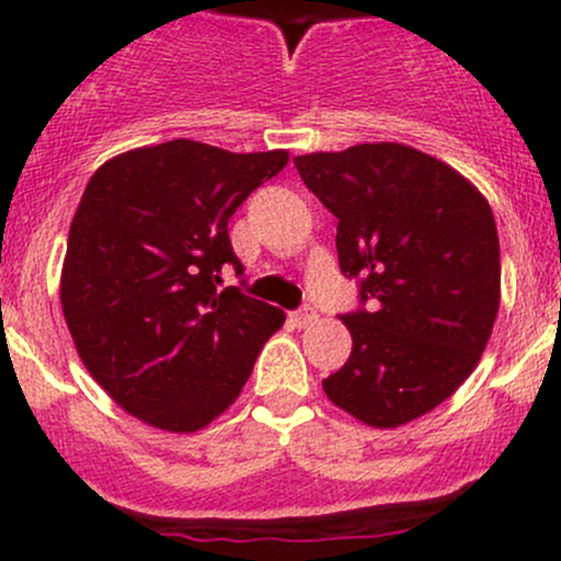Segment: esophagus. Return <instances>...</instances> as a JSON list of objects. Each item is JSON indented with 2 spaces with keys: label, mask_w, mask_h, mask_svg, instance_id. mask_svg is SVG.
Returning <instances> with one entry per match:
<instances>
[{
  "label": "esophagus",
  "mask_w": 561,
  "mask_h": 561,
  "mask_svg": "<svg viewBox=\"0 0 561 561\" xmlns=\"http://www.w3.org/2000/svg\"><path fill=\"white\" fill-rule=\"evenodd\" d=\"M290 320L296 322L298 328H301V325H312V322L317 320V312H314V307H309V304H304L301 309H296V312L290 314Z\"/></svg>",
  "instance_id": "34e87169"
}]
</instances>
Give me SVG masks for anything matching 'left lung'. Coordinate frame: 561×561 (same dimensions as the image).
Instances as JSON below:
<instances>
[{"label":"left lung","instance_id":"obj_1","mask_svg":"<svg viewBox=\"0 0 561 561\" xmlns=\"http://www.w3.org/2000/svg\"><path fill=\"white\" fill-rule=\"evenodd\" d=\"M309 192L339 219V268L360 307L342 314L347 364L328 399L375 428L443 404L472 375L500 309V236L485 197L404 144L296 157Z\"/></svg>","mask_w":561,"mask_h":561}]
</instances>
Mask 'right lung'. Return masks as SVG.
<instances>
[{
    "instance_id": "obj_1",
    "label": "right lung",
    "mask_w": 561,
    "mask_h": 561,
    "mask_svg": "<svg viewBox=\"0 0 561 561\" xmlns=\"http://www.w3.org/2000/svg\"><path fill=\"white\" fill-rule=\"evenodd\" d=\"M287 165L175 138L89 179L67 239L61 312L89 375L129 415L190 434L222 415L285 312L239 287L228 219Z\"/></svg>"
}]
</instances>
